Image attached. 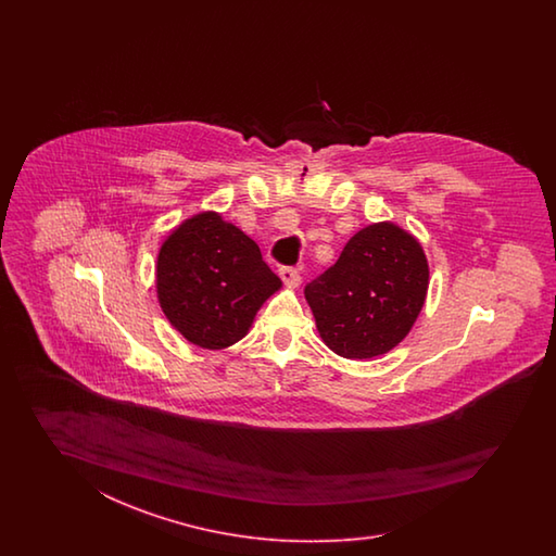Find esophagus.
Returning <instances> with one entry per match:
<instances>
[{
    "mask_svg": "<svg viewBox=\"0 0 556 556\" xmlns=\"http://www.w3.org/2000/svg\"><path fill=\"white\" fill-rule=\"evenodd\" d=\"M280 278L288 288H298L302 282V273H300V268H294V266H283L280 270Z\"/></svg>",
    "mask_w": 556,
    "mask_h": 556,
    "instance_id": "34e87169",
    "label": "esophagus"
}]
</instances>
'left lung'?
I'll return each mask as SVG.
<instances>
[{"mask_svg":"<svg viewBox=\"0 0 556 556\" xmlns=\"http://www.w3.org/2000/svg\"><path fill=\"white\" fill-rule=\"evenodd\" d=\"M429 264L417 238L383 220L355 232L304 294L321 342L348 359L388 354L426 304Z\"/></svg>","mask_w":556,"mask_h":556,"instance_id":"8db88e82","label":"left lung"}]
</instances>
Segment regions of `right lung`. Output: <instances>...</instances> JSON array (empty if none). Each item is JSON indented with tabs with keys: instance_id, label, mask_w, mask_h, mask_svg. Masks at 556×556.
<instances>
[{
	"instance_id": "1",
	"label": "right lung",
	"mask_w": 556,
	"mask_h": 556,
	"mask_svg": "<svg viewBox=\"0 0 556 556\" xmlns=\"http://www.w3.org/2000/svg\"><path fill=\"white\" fill-rule=\"evenodd\" d=\"M280 288L258 244L214 211L182 220L159 249L156 300L170 326L202 350L240 342Z\"/></svg>"
}]
</instances>
